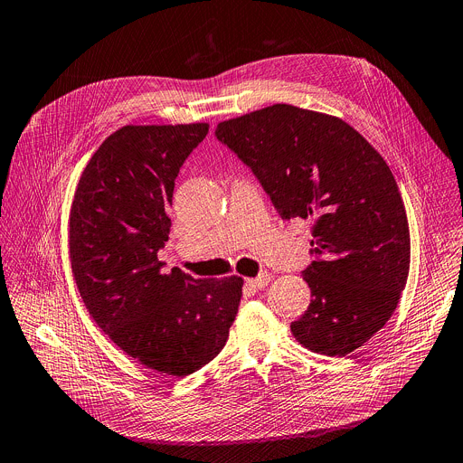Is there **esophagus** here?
Listing matches in <instances>:
<instances>
[{
    "label": "esophagus",
    "mask_w": 463,
    "mask_h": 463,
    "mask_svg": "<svg viewBox=\"0 0 463 463\" xmlns=\"http://www.w3.org/2000/svg\"><path fill=\"white\" fill-rule=\"evenodd\" d=\"M269 279H271V275H269L268 271H264V273H260V275L253 277V279H248V285H250L253 290H260V288L268 287Z\"/></svg>",
    "instance_id": "1"
}]
</instances>
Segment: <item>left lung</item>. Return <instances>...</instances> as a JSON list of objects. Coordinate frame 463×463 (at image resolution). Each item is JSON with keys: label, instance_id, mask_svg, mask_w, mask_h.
I'll return each instance as SVG.
<instances>
[{"label": "left lung", "instance_id": "left-lung-1", "mask_svg": "<svg viewBox=\"0 0 463 463\" xmlns=\"http://www.w3.org/2000/svg\"><path fill=\"white\" fill-rule=\"evenodd\" d=\"M215 137L248 165L283 220H313L301 275L309 309L290 324L317 354L346 355L394 313L410 273V227L396 180L348 122L290 104L223 120Z\"/></svg>", "mask_w": 463, "mask_h": 463}]
</instances>
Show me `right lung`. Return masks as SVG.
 I'll list each match as a JSON object with an SVG mask.
<instances>
[{
    "label": "right lung",
    "instance_id": "add662e5",
    "mask_svg": "<svg viewBox=\"0 0 463 463\" xmlns=\"http://www.w3.org/2000/svg\"><path fill=\"white\" fill-rule=\"evenodd\" d=\"M206 122L122 127L92 154L71 208L69 251L80 296L111 341L143 366L188 376L218 355L243 279L162 271L175 178Z\"/></svg>",
    "mask_w": 463,
    "mask_h": 463
}]
</instances>
